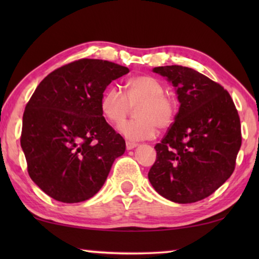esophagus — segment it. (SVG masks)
Here are the masks:
<instances>
[{
    "label": "esophagus",
    "instance_id": "obj_1",
    "mask_svg": "<svg viewBox=\"0 0 259 259\" xmlns=\"http://www.w3.org/2000/svg\"><path fill=\"white\" fill-rule=\"evenodd\" d=\"M138 144L132 143V141H126V148L127 150H133L134 147H137Z\"/></svg>",
    "mask_w": 259,
    "mask_h": 259
}]
</instances>
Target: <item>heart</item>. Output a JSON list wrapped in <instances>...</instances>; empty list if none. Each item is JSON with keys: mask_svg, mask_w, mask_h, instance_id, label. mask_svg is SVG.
<instances>
[{"mask_svg": "<svg viewBox=\"0 0 259 259\" xmlns=\"http://www.w3.org/2000/svg\"><path fill=\"white\" fill-rule=\"evenodd\" d=\"M125 95L116 87H109L102 94L100 108L112 123H120L137 107L136 119L119 126V132L130 140H147L157 136L158 127L167 130L177 115V102L165 94L160 81L150 75L131 77L123 84Z\"/></svg>", "mask_w": 259, "mask_h": 259, "instance_id": "b5f03b06", "label": "heart"}]
</instances>
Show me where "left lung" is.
<instances>
[{
	"mask_svg": "<svg viewBox=\"0 0 259 259\" xmlns=\"http://www.w3.org/2000/svg\"><path fill=\"white\" fill-rule=\"evenodd\" d=\"M153 72L176 87L180 107L166 136L154 146L157 159L148 179L166 199L196 203L235 171L242 145L238 112L228 91L197 70L164 66Z\"/></svg>",
	"mask_w": 259,
	"mask_h": 259,
	"instance_id": "8db88e82",
	"label": "left lung"
}]
</instances>
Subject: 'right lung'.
<instances>
[{
  "label": "right lung",
  "mask_w": 259,
  "mask_h": 259,
  "mask_svg": "<svg viewBox=\"0 0 259 259\" xmlns=\"http://www.w3.org/2000/svg\"><path fill=\"white\" fill-rule=\"evenodd\" d=\"M128 72L114 62L81 59L48 74L31 95L21 147L31 180L53 199H90L125 153V140L105 120L100 101L106 87Z\"/></svg>",
  "instance_id": "add662e5"
}]
</instances>
